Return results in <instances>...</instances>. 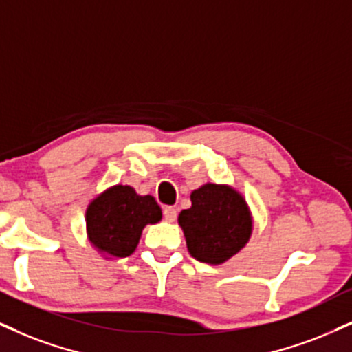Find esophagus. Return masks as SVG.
I'll return each instance as SVG.
<instances>
[{
  "label": "esophagus",
  "mask_w": 352,
  "mask_h": 352,
  "mask_svg": "<svg viewBox=\"0 0 352 352\" xmlns=\"http://www.w3.org/2000/svg\"><path fill=\"white\" fill-rule=\"evenodd\" d=\"M163 217L168 220V222H175L176 217H177V212H176L175 207L166 206V207H164V209H163Z\"/></svg>",
  "instance_id": "1"
}]
</instances>
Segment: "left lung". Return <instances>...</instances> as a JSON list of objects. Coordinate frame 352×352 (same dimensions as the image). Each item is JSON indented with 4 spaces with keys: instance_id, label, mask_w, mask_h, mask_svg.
Wrapping results in <instances>:
<instances>
[{
    "instance_id": "8db88e82",
    "label": "left lung",
    "mask_w": 352,
    "mask_h": 352,
    "mask_svg": "<svg viewBox=\"0 0 352 352\" xmlns=\"http://www.w3.org/2000/svg\"><path fill=\"white\" fill-rule=\"evenodd\" d=\"M192 206L177 217L192 258L222 264L246 245L253 232L248 204L225 184L207 183L192 190Z\"/></svg>"
}]
</instances>
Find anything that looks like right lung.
<instances>
[{"mask_svg":"<svg viewBox=\"0 0 352 352\" xmlns=\"http://www.w3.org/2000/svg\"><path fill=\"white\" fill-rule=\"evenodd\" d=\"M162 220L155 197L138 196L130 186L117 184L94 199L86 210V232L99 253L127 258L135 251L145 225Z\"/></svg>","mask_w":352,"mask_h":352,"instance_id":"obj_1","label":"right lung"}]
</instances>
